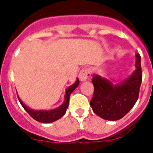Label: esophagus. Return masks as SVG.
<instances>
[{
	"label": "esophagus",
	"mask_w": 153,
	"mask_h": 153,
	"mask_svg": "<svg viewBox=\"0 0 153 153\" xmlns=\"http://www.w3.org/2000/svg\"><path fill=\"white\" fill-rule=\"evenodd\" d=\"M90 75H91V71H90L89 69H84V70H82L79 74V77L80 81L82 82H84L86 81L87 79H89Z\"/></svg>",
	"instance_id": "obj_1"
}]
</instances>
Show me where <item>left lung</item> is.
Segmentation results:
<instances>
[{
    "label": "left lung",
    "instance_id": "left-lung-1",
    "mask_svg": "<svg viewBox=\"0 0 153 153\" xmlns=\"http://www.w3.org/2000/svg\"><path fill=\"white\" fill-rule=\"evenodd\" d=\"M135 70L125 79L116 84L95 75L94 93L90 106L93 112L106 120H118L132 109L137 102L142 83L141 57L135 54Z\"/></svg>",
    "mask_w": 153,
    "mask_h": 153
}]
</instances>
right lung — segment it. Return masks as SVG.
Masks as SVG:
<instances>
[{
  "mask_svg": "<svg viewBox=\"0 0 153 153\" xmlns=\"http://www.w3.org/2000/svg\"><path fill=\"white\" fill-rule=\"evenodd\" d=\"M79 80L77 78L76 81L72 85L68 87L66 90H65L64 102L60 106H58L57 108H55V109L33 110L26 106L25 103L22 102V100L19 98V97L18 96L19 101V102L22 105V106L25 108V111L29 114V115L31 116L32 118L34 119L35 120L42 122V123H52V122L56 121L57 120L61 118L65 114L67 108L69 106V101H70V94L73 93V91L77 87L79 86Z\"/></svg>",
  "mask_w": 153,
  "mask_h": 153,
  "instance_id": "1",
  "label": "right lung"
}]
</instances>
